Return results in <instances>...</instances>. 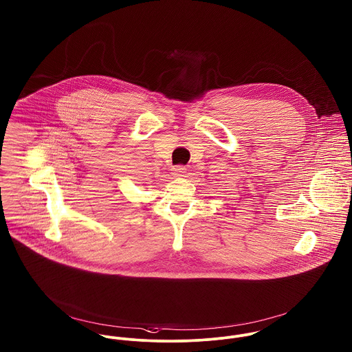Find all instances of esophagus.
Wrapping results in <instances>:
<instances>
[{
	"instance_id": "1",
	"label": "esophagus",
	"mask_w": 352,
	"mask_h": 352,
	"mask_svg": "<svg viewBox=\"0 0 352 352\" xmlns=\"http://www.w3.org/2000/svg\"><path fill=\"white\" fill-rule=\"evenodd\" d=\"M186 170H187V168H186L184 165H177V166H173V168H172L170 175H172L173 177H182V176H184Z\"/></svg>"
}]
</instances>
